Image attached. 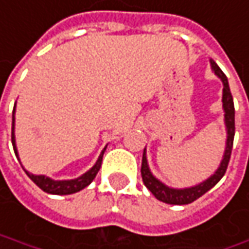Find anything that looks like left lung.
<instances>
[{"mask_svg": "<svg viewBox=\"0 0 249 249\" xmlns=\"http://www.w3.org/2000/svg\"><path fill=\"white\" fill-rule=\"evenodd\" d=\"M210 65L214 74L223 81V110H224V124H226L227 139H226V149L223 159L220 162V166L217 170L213 173L210 178H207L206 180L198 183L196 186L192 187H183V189H175L170 187L168 184L162 183L159 179H156L151 169L148 165V159H146V148L143 149L142 155V166H141V175H142V180L143 184L148 187V190H151V193L155 197L166 204H189L198 197H201L204 193H207L212 187H214L217 183L220 182V179L224 176L226 173L228 162H230V156L232 151V142H234V134H235V110H234V101H232V95L230 91V86L227 80L226 74L221 71V69L217 66V63L210 59Z\"/></svg>", "mask_w": 249, "mask_h": 249, "instance_id": "obj_1", "label": "left lung"}]
</instances>
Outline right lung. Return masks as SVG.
<instances>
[{
    "label": "right lung",
    "mask_w": 249,
    "mask_h": 249,
    "mask_svg": "<svg viewBox=\"0 0 249 249\" xmlns=\"http://www.w3.org/2000/svg\"><path fill=\"white\" fill-rule=\"evenodd\" d=\"M17 106V103H15ZM12 146H14V151H15V155L18 158V160L21 162L19 159V155H18V149H17V142H15V107H14V111H12ZM107 146L101 151V154L98 156L97 162L93 165V168L89 169L86 173H83L81 176L76 178V179H67V180H54L49 176H45V175H34L31 172H28L26 169L25 173L29 176V179L32 182L36 184L37 187H40L43 192L49 193V195H73V193H77L83 190L84 187H87L90 183L94 180L95 175L98 173V170L101 168V162H103V155L106 152ZM23 168V166H22Z\"/></svg>",
    "instance_id": "add662e5"
}]
</instances>
